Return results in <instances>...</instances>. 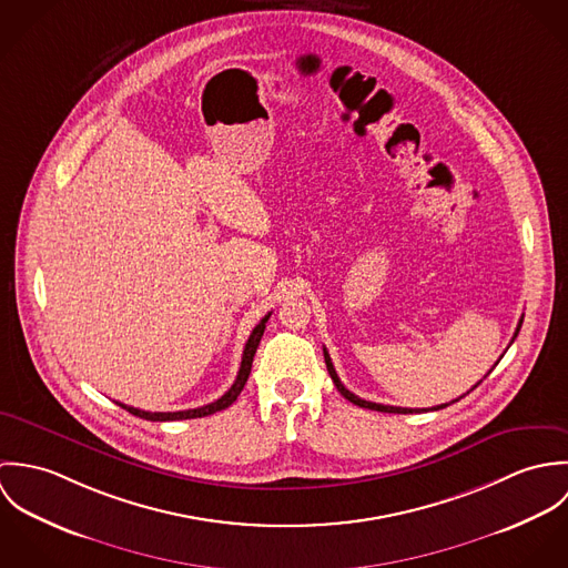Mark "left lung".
Masks as SVG:
<instances>
[{"instance_id": "obj_1", "label": "left lung", "mask_w": 568, "mask_h": 568, "mask_svg": "<svg viewBox=\"0 0 568 568\" xmlns=\"http://www.w3.org/2000/svg\"><path fill=\"white\" fill-rule=\"evenodd\" d=\"M520 325H523V317H520V322H518V327H516V332H514V338L518 336V329H520ZM514 338H511V343H514ZM509 343V345H511ZM324 358H325V367H327V372H329V378L334 381V385H336V389H338V394L345 398V400H349V403H354V405L363 406V408H372V410H381V413H422V410H439V408H446L448 405H453V403H457V400H462V398H457V400H453V403H448V405H437L430 406V408H403V406H389V405H378V403H369V400H363V398H358V396H354L349 389H345V385L338 381V376H336V372H334V365H332V361H329V354H327V349L324 347ZM503 358V356H500ZM498 363V361H496ZM491 372V369H489ZM487 372V374H489ZM481 385V381L473 387V389H477ZM470 389V392H473Z\"/></svg>"}]
</instances>
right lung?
Masks as SVG:
<instances>
[{
    "instance_id": "right-lung-1",
    "label": "right lung",
    "mask_w": 568,
    "mask_h": 568,
    "mask_svg": "<svg viewBox=\"0 0 568 568\" xmlns=\"http://www.w3.org/2000/svg\"><path fill=\"white\" fill-rule=\"evenodd\" d=\"M268 317H271V313H268V315H264V320H260V324L255 325V327H253V332L248 334V341H246V345H244L243 363H241L239 376H236L234 385L230 387V392H227L225 396H221L219 400H214V403H210V405L199 406V408H187V410H168V413H151V410H142V408H135V406L120 405V403H118V405L122 406V408H126L129 413L138 415V417L151 419V422H172V419L205 417V415H212V413H216V410H223V408L234 405V403H236V398H239V396H241V392H243L244 383H246L248 374H251V363H253L255 349H257V345H260V338H262V334H264V327H266Z\"/></svg>"
}]
</instances>
